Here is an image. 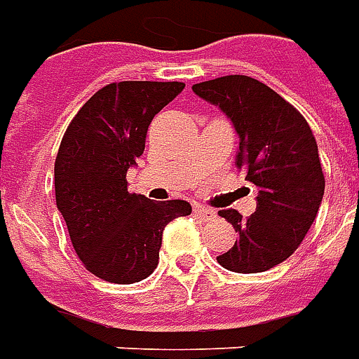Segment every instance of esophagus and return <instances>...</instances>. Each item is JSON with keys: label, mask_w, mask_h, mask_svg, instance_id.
<instances>
[{"label": "esophagus", "mask_w": 359, "mask_h": 359, "mask_svg": "<svg viewBox=\"0 0 359 359\" xmlns=\"http://www.w3.org/2000/svg\"><path fill=\"white\" fill-rule=\"evenodd\" d=\"M195 216H197L198 219H203V222H208V219L216 218V210L206 208V206H197V208H195Z\"/></svg>", "instance_id": "esophagus-1"}]
</instances>
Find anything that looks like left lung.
<instances>
[{"label": "left lung", "mask_w": 359, "mask_h": 359, "mask_svg": "<svg viewBox=\"0 0 359 359\" xmlns=\"http://www.w3.org/2000/svg\"><path fill=\"white\" fill-rule=\"evenodd\" d=\"M216 104L239 135L235 166L258 189L248 218L219 210L239 239L218 256L222 268L260 273L287 260L312 227L325 191L318 143L304 116L283 97L250 76H222L193 86Z\"/></svg>", "instance_id": "1"}]
</instances>
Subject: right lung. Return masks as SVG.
I'll use <instances>...</instances> for the list:
<instances>
[{
    "mask_svg": "<svg viewBox=\"0 0 359 359\" xmlns=\"http://www.w3.org/2000/svg\"><path fill=\"white\" fill-rule=\"evenodd\" d=\"M182 82H118L97 91L65 132L55 161V198L76 255L91 273L137 283L158 266L166 224L191 214L187 201L154 203L130 193L126 174L145 151L151 120Z\"/></svg>",
    "mask_w": 359,
    "mask_h": 359,
    "instance_id": "obj_1",
    "label": "right lung"
}]
</instances>
